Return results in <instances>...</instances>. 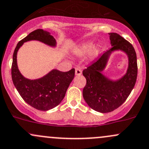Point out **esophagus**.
<instances>
[{
	"mask_svg": "<svg viewBox=\"0 0 149 149\" xmlns=\"http://www.w3.org/2000/svg\"><path fill=\"white\" fill-rule=\"evenodd\" d=\"M75 74L79 76V75L82 74V70L79 68H75Z\"/></svg>",
	"mask_w": 149,
	"mask_h": 149,
	"instance_id": "obj_1",
	"label": "esophagus"
}]
</instances>
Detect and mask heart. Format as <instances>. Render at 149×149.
Wrapping results in <instances>:
<instances>
[{
	"mask_svg": "<svg viewBox=\"0 0 149 149\" xmlns=\"http://www.w3.org/2000/svg\"><path fill=\"white\" fill-rule=\"evenodd\" d=\"M90 52L92 56H96L99 54L100 49L98 47H93L91 43H85L81 45L77 50V54L79 55H85Z\"/></svg>",
	"mask_w": 149,
	"mask_h": 149,
	"instance_id": "b5f03b06",
	"label": "heart"
}]
</instances>
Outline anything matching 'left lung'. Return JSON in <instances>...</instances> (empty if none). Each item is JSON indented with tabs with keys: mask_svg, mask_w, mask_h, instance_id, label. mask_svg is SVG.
Returning <instances> with one entry per match:
<instances>
[{
	"mask_svg": "<svg viewBox=\"0 0 149 149\" xmlns=\"http://www.w3.org/2000/svg\"><path fill=\"white\" fill-rule=\"evenodd\" d=\"M108 34L113 47L82 72L87 80L82 91L84 99L92 109L102 113L113 111L126 100L134 87L138 74L137 57L133 45L118 33ZM115 50L126 53L130 62L127 74L118 81H112L101 72L109 54Z\"/></svg>",
	"mask_w": 149,
	"mask_h": 149,
	"instance_id": "1",
	"label": "left lung"
}]
</instances>
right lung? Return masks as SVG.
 <instances>
[{
    "label": "right lung",
    "mask_w": 149,
    "mask_h": 149,
    "mask_svg": "<svg viewBox=\"0 0 149 149\" xmlns=\"http://www.w3.org/2000/svg\"><path fill=\"white\" fill-rule=\"evenodd\" d=\"M38 40L52 47L56 46V40L49 32L36 29L18 43L13 55L11 77L13 85L26 103L39 110H49L57 106L65 96L69 85L74 77V69L66 72L53 70L46 76L31 80L24 77L18 69L16 55L24 42Z\"/></svg>",
    "instance_id": "add662e5"
}]
</instances>
